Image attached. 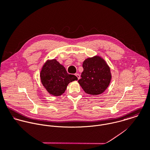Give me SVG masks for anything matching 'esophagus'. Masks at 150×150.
Here are the masks:
<instances>
[{"label": "esophagus", "mask_w": 150, "mask_h": 150, "mask_svg": "<svg viewBox=\"0 0 150 150\" xmlns=\"http://www.w3.org/2000/svg\"><path fill=\"white\" fill-rule=\"evenodd\" d=\"M75 76L77 77L78 79H80V75L79 74H75Z\"/></svg>", "instance_id": "34e87169"}]
</instances>
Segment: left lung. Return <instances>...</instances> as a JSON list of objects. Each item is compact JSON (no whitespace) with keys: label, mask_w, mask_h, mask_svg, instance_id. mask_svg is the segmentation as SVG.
Masks as SVG:
<instances>
[{"label":"left lung","mask_w":150,"mask_h":150,"mask_svg":"<svg viewBox=\"0 0 150 150\" xmlns=\"http://www.w3.org/2000/svg\"><path fill=\"white\" fill-rule=\"evenodd\" d=\"M83 71L78 83L85 93L98 95L102 93L111 81L110 69L105 61L99 56L86 59L82 64Z\"/></svg>","instance_id":"1"}]
</instances>
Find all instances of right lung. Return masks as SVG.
Segmentation results:
<instances>
[{
  "mask_svg": "<svg viewBox=\"0 0 150 150\" xmlns=\"http://www.w3.org/2000/svg\"><path fill=\"white\" fill-rule=\"evenodd\" d=\"M40 78L42 85L49 93L55 96L64 93L69 83L78 80L76 76L68 74L65 67L55 59L48 60L44 64Z\"/></svg>",
  "mask_w": 150,
  "mask_h": 150,
  "instance_id": "add662e5",
  "label": "right lung"
}]
</instances>
